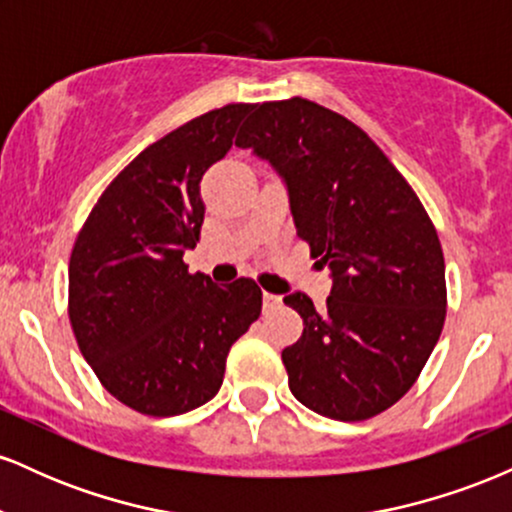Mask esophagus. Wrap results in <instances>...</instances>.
I'll list each match as a JSON object with an SVG mask.
<instances>
[{"label": "esophagus", "mask_w": 512, "mask_h": 512, "mask_svg": "<svg viewBox=\"0 0 512 512\" xmlns=\"http://www.w3.org/2000/svg\"><path fill=\"white\" fill-rule=\"evenodd\" d=\"M262 301H264V310H274L281 305V296H276V293H264Z\"/></svg>", "instance_id": "34e87169"}]
</instances>
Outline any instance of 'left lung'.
<instances>
[{"mask_svg":"<svg viewBox=\"0 0 512 512\" xmlns=\"http://www.w3.org/2000/svg\"><path fill=\"white\" fill-rule=\"evenodd\" d=\"M236 146L281 175L298 238L332 274L325 310L284 296L305 325L281 351L293 397L334 421L390 409L426 366L448 305L424 204L361 127L305 98L255 105Z\"/></svg>","mask_w":512,"mask_h":512,"instance_id":"left-lung-1","label":"left lung"}]
</instances>
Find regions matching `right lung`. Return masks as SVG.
I'll return each instance as SVG.
<instances>
[{"instance_id": "1", "label": "right lung", "mask_w": 512, "mask_h": 512, "mask_svg": "<svg viewBox=\"0 0 512 512\" xmlns=\"http://www.w3.org/2000/svg\"><path fill=\"white\" fill-rule=\"evenodd\" d=\"M255 105L195 117L134 158L91 209L69 260V320L105 390L146 416H178L219 392L233 342L260 317L252 279L190 274L199 182Z\"/></svg>"}]
</instances>
